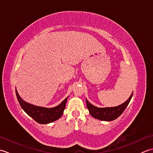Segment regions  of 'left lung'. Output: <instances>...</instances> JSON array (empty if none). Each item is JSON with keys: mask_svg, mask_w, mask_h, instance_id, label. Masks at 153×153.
Wrapping results in <instances>:
<instances>
[{"mask_svg": "<svg viewBox=\"0 0 153 153\" xmlns=\"http://www.w3.org/2000/svg\"><path fill=\"white\" fill-rule=\"evenodd\" d=\"M133 93L129 98L122 105L115 107H108V108H98L89 103L86 99L87 106L89 113L93 117L102 121H112L122 114L124 110L128 106L129 102L132 98Z\"/></svg>", "mask_w": 153, "mask_h": 153, "instance_id": "8db88e82", "label": "left lung"}]
</instances>
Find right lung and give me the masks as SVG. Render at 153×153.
I'll return each instance as SVG.
<instances>
[{
    "label": "right lung",
    "mask_w": 153,
    "mask_h": 153,
    "mask_svg": "<svg viewBox=\"0 0 153 153\" xmlns=\"http://www.w3.org/2000/svg\"><path fill=\"white\" fill-rule=\"evenodd\" d=\"M16 94L18 102L22 109L29 116H31L35 121L41 123V124L51 123L55 121V120L59 119L64 112L68 99V97L65 99L58 106L54 107V108H44V107L35 106L25 102L19 97L16 89Z\"/></svg>",
    "instance_id": "add662e5"
}]
</instances>
